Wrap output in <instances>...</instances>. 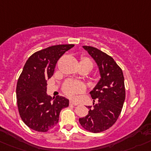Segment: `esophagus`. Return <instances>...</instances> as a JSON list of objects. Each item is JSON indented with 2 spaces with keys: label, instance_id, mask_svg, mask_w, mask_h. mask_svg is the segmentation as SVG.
<instances>
[{
  "label": "esophagus",
  "instance_id": "34e87169",
  "mask_svg": "<svg viewBox=\"0 0 151 151\" xmlns=\"http://www.w3.org/2000/svg\"><path fill=\"white\" fill-rule=\"evenodd\" d=\"M70 105L77 106V105H78V104H77V103H76V102H74V101H70Z\"/></svg>",
  "mask_w": 151,
  "mask_h": 151
}]
</instances>
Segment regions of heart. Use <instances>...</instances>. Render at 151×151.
Returning <instances> with one entry per match:
<instances>
[{
  "mask_svg": "<svg viewBox=\"0 0 151 151\" xmlns=\"http://www.w3.org/2000/svg\"><path fill=\"white\" fill-rule=\"evenodd\" d=\"M82 63H86L90 64L93 67L92 62L87 57H83L81 60ZM63 90L65 94H66L68 96H73L77 93L82 92L84 90V86L81 83L77 82V81H73V80H68L64 83L63 87Z\"/></svg>",
  "mask_w": 151,
  "mask_h": 151,
  "instance_id": "heart-1",
  "label": "heart"
}]
</instances>
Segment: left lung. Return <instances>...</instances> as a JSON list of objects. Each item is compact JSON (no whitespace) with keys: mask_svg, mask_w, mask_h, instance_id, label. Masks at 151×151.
<instances>
[{"mask_svg":"<svg viewBox=\"0 0 151 151\" xmlns=\"http://www.w3.org/2000/svg\"><path fill=\"white\" fill-rule=\"evenodd\" d=\"M83 48L98 64L101 79L90 92L94 102L88 106V113L79 119L80 125L91 133H101L110 128L118 120L125 100L123 71L115 60L104 52L91 46Z\"/></svg>","mask_w":151,"mask_h":151,"instance_id":"1","label":"left lung"}]
</instances>
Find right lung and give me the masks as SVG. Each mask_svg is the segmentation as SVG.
Masks as SVG:
<instances>
[{
  "label": "right lung",
  "mask_w": 151,
  "mask_h": 151,
  "mask_svg": "<svg viewBox=\"0 0 151 151\" xmlns=\"http://www.w3.org/2000/svg\"><path fill=\"white\" fill-rule=\"evenodd\" d=\"M74 45H58L31 55L19 76L16 87L18 109L24 123L38 132L45 133L56 127L60 113L68 107L64 97L47 95V80L54 73L57 61Z\"/></svg>",
  "instance_id": "obj_1"
}]
</instances>
